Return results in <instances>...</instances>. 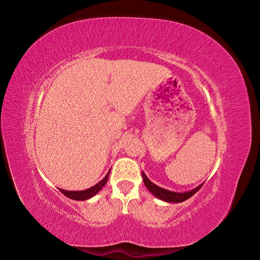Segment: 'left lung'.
<instances>
[{
  "mask_svg": "<svg viewBox=\"0 0 260 260\" xmlns=\"http://www.w3.org/2000/svg\"><path fill=\"white\" fill-rule=\"evenodd\" d=\"M142 177H143L144 184L147 187V190L151 192L155 196V198H157L158 200H161L164 202H168V203H182V202L186 201L187 199H190L191 196H193L196 192H198L202 187V185L204 184V183L200 184L199 186H196L191 191L181 193V192L169 191V190H166V188H162L158 185H156L146 177V175L143 171H142Z\"/></svg>",
  "mask_w": 260,
  "mask_h": 260,
  "instance_id": "left-lung-1",
  "label": "left lung"
}]
</instances>
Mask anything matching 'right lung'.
Wrapping results in <instances>:
<instances>
[{"mask_svg":"<svg viewBox=\"0 0 260 260\" xmlns=\"http://www.w3.org/2000/svg\"><path fill=\"white\" fill-rule=\"evenodd\" d=\"M109 172H111V170L107 172V175L104 177V179H102L99 183L91 186L90 188H86V190H83V191H67V190H62V188H58V190L65 196H67V198L72 199V200H76V201L89 200V199L93 198L94 195H96L102 190V188H103V186L107 183Z\"/></svg>","mask_w":260,"mask_h":260,"instance_id":"obj_1","label":"right lung"}]
</instances>
